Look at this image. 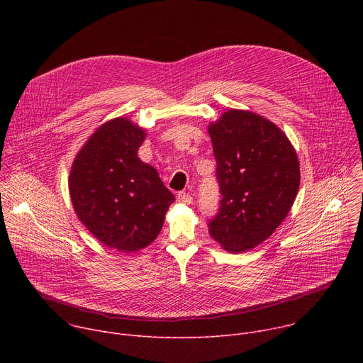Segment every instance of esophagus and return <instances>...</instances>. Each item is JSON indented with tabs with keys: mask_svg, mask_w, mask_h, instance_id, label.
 I'll list each match as a JSON object with an SVG mask.
<instances>
[{
	"mask_svg": "<svg viewBox=\"0 0 363 363\" xmlns=\"http://www.w3.org/2000/svg\"><path fill=\"white\" fill-rule=\"evenodd\" d=\"M177 201L178 202H181V203H186V205H189L191 202H192V195H189V194H186V192H178L177 194Z\"/></svg>",
	"mask_w": 363,
	"mask_h": 363,
	"instance_id": "obj_1",
	"label": "esophagus"
}]
</instances>
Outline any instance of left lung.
Returning a JSON list of instances; mask_svg holds the SVG:
<instances>
[{"instance_id":"8db88e82","label":"left lung","mask_w":363,"mask_h":363,"mask_svg":"<svg viewBox=\"0 0 363 363\" xmlns=\"http://www.w3.org/2000/svg\"><path fill=\"white\" fill-rule=\"evenodd\" d=\"M221 201L211 237L230 252L267 240L290 213L300 185L296 150L269 119L231 109L208 126Z\"/></svg>"}]
</instances>
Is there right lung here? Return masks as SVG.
Segmentation results:
<instances>
[{
  "label": "right lung",
  "instance_id": "right-lung-1",
  "mask_svg": "<svg viewBox=\"0 0 363 363\" xmlns=\"http://www.w3.org/2000/svg\"><path fill=\"white\" fill-rule=\"evenodd\" d=\"M145 136L126 118L103 123L76 155L69 178L77 218L99 241L123 252L157 238L175 201L157 169L138 158Z\"/></svg>",
  "mask_w": 363,
  "mask_h": 363
}]
</instances>
